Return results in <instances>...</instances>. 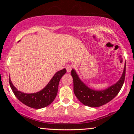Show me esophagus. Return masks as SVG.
I'll list each match as a JSON object with an SVG mask.
<instances>
[{"label":"esophagus","mask_w":134,"mask_h":134,"mask_svg":"<svg viewBox=\"0 0 134 134\" xmlns=\"http://www.w3.org/2000/svg\"><path fill=\"white\" fill-rule=\"evenodd\" d=\"M66 70H67V72H70L71 71L72 69V65H70V64H68V65H66Z\"/></svg>","instance_id":"esophagus-1"}]
</instances>
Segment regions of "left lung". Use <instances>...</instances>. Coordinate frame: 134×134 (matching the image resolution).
Segmentation results:
<instances>
[{"mask_svg":"<svg viewBox=\"0 0 134 134\" xmlns=\"http://www.w3.org/2000/svg\"><path fill=\"white\" fill-rule=\"evenodd\" d=\"M125 66L119 81L103 91H95L89 88L79 79L76 71L72 69L71 75L73 78L74 92L77 98L84 105L90 107H101L112 100L119 93L125 81Z\"/></svg>","mask_w":134,"mask_h":134,"instance_id":"8db88e82","label":"left lung"}]
</instances>
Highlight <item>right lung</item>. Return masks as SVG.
Masks as SVG:
<instances>
[{"label": "right lung", "mask_w": 134, "mask_h": 134, "mask_svg": "<svg viewBox=\"0 0 134 134\" xmlns=\"http://www.w3.org/2000/svg\"><path fill=\"white\" fill-rule=\"evenodd\" d=\"M66 72V69H64L57 72L46 87L36 93L26 94L19 91L12 84L10 78L9 84L15 96L23 104L33 108H42L48 106L54 100L57 94L60 80Z\"/></svg>", "instance_id": "add662e5"}]
</instances>
